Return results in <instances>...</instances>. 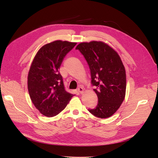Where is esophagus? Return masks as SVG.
I'll list each match as a JSON object with an SVG mask.
<instances>
[{
  "instance_id": "34e87169",
  "label": "esophagus",
  "mask_w": 158,
  "mask_h": 158,
  "mask_svg": "<svg viewBox=\"0 0 158 158\" xmlns=\"http://www.w3.org/2000/svg\"><path fill=\"white\" fill-rule=\"evenodd\" d=\"M77 91H78L79 93H80V94H82V93H84V89H83V87H82L79 86V87L77 88Z\"/></svg>"
}]
</instances>
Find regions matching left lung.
Returning a JSON list of instances; mask_svg holds the SVG:
<instances>
[{"label":"left lung","mask_w":158,"mask_h":158,"mask_svg":"<svg viewBox=\"0 0 158 158\" xmlns=\"http://www.w3.org/2000/svg\"><path fill=\"white\" fill-rule=\"evenodd\" d=\"M79 50L86 60L93 90L98 98V105L88 110L94 116L107 118L114 114L123 102L126 89L124 66L118 54L101 41L82 42Z\"/></svg>","instance_id":"1"}]
</instances>
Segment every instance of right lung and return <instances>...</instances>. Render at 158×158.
I'll return each instance as SVG.
<instances>
[{"mask_svg": "<svg viewBox=\"0 0 158 158\" xmlns=\"http://www.w3.org/2000/svg\"><path fill=\"white\" fill-rule=\"evenodd\" d=\"M76 44L62 40L47 44L39 50L32 62L28 91L32 103L45 116L57 115L74 96L65 91L59 69L65 56Z\"/></svg>", "mask_w": 158, "mask_h": 158, "instance_id": "right-lung-1", "label": "right lung"}]
</instances>
